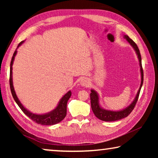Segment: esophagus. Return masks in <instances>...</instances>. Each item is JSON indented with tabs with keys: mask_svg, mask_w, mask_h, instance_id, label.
<instances>
[{
	"mask_svg": "<svg viewBox=\"0 0 158 158\" xmlns=\"http://www.w3.org/2000/svg\"><path fill=\"white\" fill-rule=\"evenodd\" d=\"M89 80L86 78H83L80 80V84H81L82 86H89Z\"/></svg>",
	"mask_w": 158,
	"mask_h": 158,
	"instance_id": "obj_1",
	"label": "esophagus"
}]
</instances>
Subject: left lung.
Instances as JSON below:
<instances>
[{
  "label": "left lung",
  "instance_id": "left-lung-1",
  "mask_svg": "<svg viewBox=\"0 0 158 158\" xmlns=\"http://www.w3.org/2000/svg\"><path fill=\"white\" fill-rule=\"evenodd\" d=\"M123 38L129 42V44L132 46V47L135 50L136 54L137 56V58L139 60V64L140 67V73H141V84L139 89L137 95H136L135 98H134L133 101L131 102L127 107L121 109V110L118 111H113V110H109V109H104L102 106H101L100 103V96L97 93L96 90L94 89L90 90V103H91V109L94 113L95 116L98 118V119L101 120L103 121H107V122H111L115 121H118L120 119L124 118L127 117L129 115L132 111L133 110L134 107L137 103L138 100L139 95V93L141 89V86L143 85V72L142 69V65H141V54L139 50V48L137 45L135 44L132 39H130L127 35H124Z\"/></svg>",
  "mask_w": 158,
  "mask_h": 158
}]
</instances>
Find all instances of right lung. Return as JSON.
I'll use <instances>...</instances> for the list:
<instances>
[{"instance_id": "add662e5", "label": "right lung", "mask_w": 158, "mask_h": 158, "mask_svg": "<svg viewBox=\"0 0 158 158\" xmlns=\"http://www.w3.org/2000/svg\"><path fill=\"white\" fill-rule=\"evenodd\" d=\"M24 41L21 42L19 44L17 49L19 47L21 44H22ZM17 49L15 50V52L13 54V56L12 58L11 63H10V90H11V93L12 95V97L14 98L16 103L17 104L18 106H19V108L22 110V111L24 113L26 116L30 118L31 120H33L37 123L44 125H53L55 124H57L58 123H60L61 121H63L64 118L66 116L67 114V103L68 101L71 97L72 93L70 90H69L68 93H66L62 98H60V100L58 102L56 107L54 108L52 111L45 114H34L33 112L28 110L24 106H23L20 100H19L17 94L14 89V85H13V80H12V65L14 63L15 58L17 53Z\"/></svg>"}]
</instances>
